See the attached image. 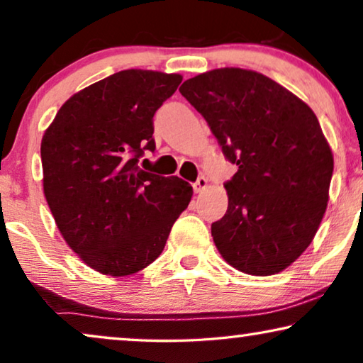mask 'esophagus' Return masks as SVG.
Returning a JSON list of instances; mask_svg holds the SVG:
<instances>
[{"label": "esophagus", "instance_id": "obj_1", "mask_svg": "<svg viewBox=\"0 0 363 363\" xmlns=\"http://www.w3.org/2000/svg\"><path fill=\"white\" fill-rule=\"evenodd\" d=\"M206 186H208V180L205 177H200L196 180V183H193V190H195V193H201Z\"/></svg>", "mask_w": 363, "mask_h": 363}]
</instances>
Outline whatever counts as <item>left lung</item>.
<instances>
[{"label":"left lung","instance_id":"8db88e82","mask_svg":"<svg viewBox=\"0 0 363 363\" xmlns=\"http://www.w3.org/2000/svg\"><path fill=\"white\" fill-rule=\"evenodd\" d=\"M180 92L238 165L226 215L211 225L218 251L246 274L284 271L309 247L329 201L334 155L315 113L250 69L198 74Z\"/></svg>","mask_w":363,"mask_h":363}]
</instances>
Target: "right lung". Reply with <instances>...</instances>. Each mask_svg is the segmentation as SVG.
I'll return each instance as SVG.
<instances>
[{"mask_svg": "<svg viewBox=\"0 0 363 363\" xmlns=\"http://www.w3.org/2000/svg\"><path fill=\"white\" fill-rule=\"evenodd\" d=\"M180 74L127 69L69 97L41 140L43 188L67 246L94 271L122 277L152 264L193 188L138 168L155 150L153 113Z\"/></svg>", "mask_w": 363, "mask_h": 363, "instance_id": "add662e5", "label": "right lung"}]
</instances>
